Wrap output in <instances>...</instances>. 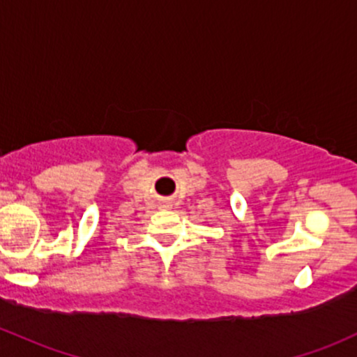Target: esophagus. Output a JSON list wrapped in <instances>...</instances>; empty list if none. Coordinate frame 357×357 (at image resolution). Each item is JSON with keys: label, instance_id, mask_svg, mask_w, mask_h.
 <instances>
[{"label": "esophagus", "instance_id": "34e87169", "mask_svg": "<svg viewBox=\"0 0 357 357\" xmlns=\"http://www.w3.org/2000/svg\"><path fill=\"white\" fill-rule=\"evenodd\" d=\"M160 208H171V203H167V202H162L160 203Z\"/></svg>", "mask_w": 357, "mask_h": 357}]
</instances>
